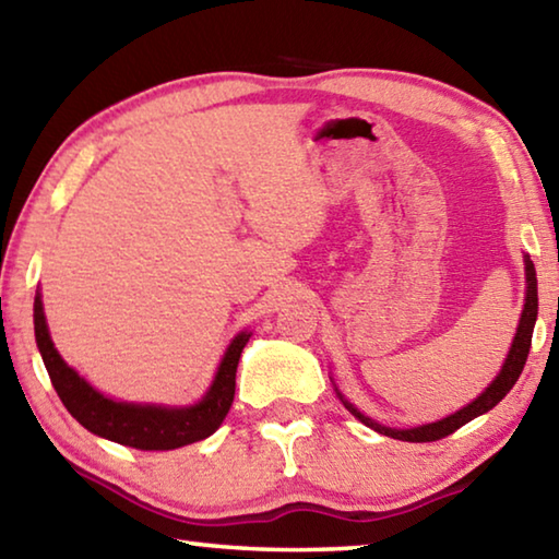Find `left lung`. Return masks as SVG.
Returning <instances> with one entry per match:
<instances>
[{
    "mask_svg": "<svg viewBox=\"0 0 559 559\" xmlns=\"http://www.w3.org/2000/svg\"><path fill=\"white\" fill-rule=\"evenodd\" d=\"M525 283H527L525 310H523V316H520V325H518V333H515V340H513V347H510V355L506 359L503 370H500V374L496 377L493 384H490L476 402L463 406L461 412L447 416V419L427 424V427H416V429H386V427H382V424L372 421L370 416L359 414L353 404L345 402L347 409L353 412L357 419L365 424V427L380 431V433H384V437H392V439H400V441H412V443L439 441L443 437H449V433H453L456 429H461L463 424L476 419V416L493 409V406L500 400H503V396L510 390H513V384L518 382V377H520V372H523V367L527 362L530 343H533V328H535V320H537V278H535V266H533V261H530V257H525Z\"/></svg>",
    "mask_w": 559,
    "mask_h": 559,
    "instance_id": "left-lung-1",
    "label": "left lung"
}]
</instances>
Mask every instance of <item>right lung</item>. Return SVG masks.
<instances>
[{
	"label": "right lung",
	"mask_w": 559,
	"mask_h": 559,
	"mask_svg": "<svg viewBox=\"0 0 559 559\" xmlns=\"http://www.w3.org/2000/svg\"><path fill=\"white\" fill-rule=\"evenodd\" d=\"M34 333L53 390L73 419L103 439L140 451H173L212 437L222 427L234 402L236 367H239L241 349L251 337L249 333L234 337L222 359L219 372L214 377V384L200 404L187 406V409H167V406L112 402L93 390L86 380H81L56 353L49 328H46L39 293L34 298Z\"/></svg>",
	"instance_id": "right-lung-1"
}]
</instances>
